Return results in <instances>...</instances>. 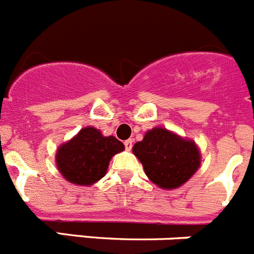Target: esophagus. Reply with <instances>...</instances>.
<instances>
[{"instance_id":"1","label":"esophagus","mask_w":254,"mask_h":254,"mask_svg":"<svg viewBox=\"0 0 254 254\" xmlns=\"http://www.w3.org/2000/svg\"><path fill=\"white\" fill-rule=\"evenodd\" d=\"M132 146H133V141L132 139H127V141H125V147L127 151H131Z\"/></svg>"}]
</instances>
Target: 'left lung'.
Here are the masks:
<instances>
[{"label": "left lung", "instance_id": "1", "mask_svg": "<svg viewBox=\"0 0 254 254\" xmlns=\"http://www.w3.org/2000/svg\"><path fill=\"white\" fill-rule=\"evenodd\" d=\"M145 174L155 185L165 190L183 186L201 164V153L194 139L164 127L148 129L142 141L132 147Z\"/></svg>", "mask_w": 254, "mask_h": 254}]
</instances>
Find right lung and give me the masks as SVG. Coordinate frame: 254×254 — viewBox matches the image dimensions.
Segmentation results:
<instances>
[{
	"mask_svg": "<svg viewBox=\"0 0 254 254\" xmlns=\"http://www.w3.org/2000/svg\"><path fill=\"white\" fill-rule=\"evenodd\" d=\"M123 150L125 145L115 136H103L88 126L58 147L55 164L66 181L90 186L106 175L112 157Z\"/></svg>",
	"mask_w": 254,
	"mask_h": 254,
	"instance_id": "right-lung-1",
	"label": "right lung"
}]
</instances>
